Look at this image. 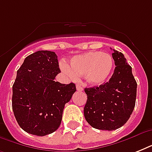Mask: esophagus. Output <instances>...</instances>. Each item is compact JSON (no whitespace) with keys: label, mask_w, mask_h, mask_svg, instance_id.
I'll list each match as a JSON object with an SVG mask.
<instances>
[{"label":"esophagus","mask_w":152,"mask_h":152,"mask_svg":"<svg viewBox=\"0 0 152 152\" xmlns=\"http://www.w3.org/2000/svg\"><path fill=\"white\" fill-rule=\"evenodd\" d=\"M76 90L78 91H82L83 89V88H82V87L80 85V84H76Z\"/></svg>","instance_id":"esophagus-1"}]
</instances>
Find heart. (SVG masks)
Masks as SVG:
<instances>
[{"label": "heart", "instance_id": "obj_1", "mask_svg": "<svg viewBox=\"0 0 152 152\" xmlns=\"http://www.w3.org/2000/svg\"><path fill=\"white\" fill-rule=\"evenodd\" d=\"M113 68L112 56L106 53L88 52L76 55L70 61V66L61 64L62 71L72 79L83 76L86 83L99 86L106 82Z\"/></svg>", "mask_w": 152, "mask_h": 152}]
</instances>
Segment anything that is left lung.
I'll list each match as a JSON object with an SVG mask.
<instances>
[{
    "label": "left lung",
    "instance_id": "8db88e82",
    "mask_svg": "<svg viewBox=\"0 0 152 152\" xmlns=\"http://www.w3.org/2000/svg\"><path fill=\"white\" fill-rule=\"evenodd\" d=\"M116 67L108 82L85 88L88 95L83 113L91 126L112 131L123 126L134 110L137 83L122 53L113 50Z\"/></svg>",
    "mask_w": 152,
    "mask_h": 152
}]
</instances>
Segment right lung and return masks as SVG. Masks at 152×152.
Instances as JSON below:
<instances>
[{
  "mask_svg": "<svg viewBox=\"0 0 152 152\" xmlns=\"http://www.w3.org/2000/svg\"><path fill=\"white\" fill-rule=\"evenodd\" d=\"M60 72L54 52L27 56L12 86V110L18 124L30 134L43 137L59 128L64 105L76 91L75 83L55 82Z\"/></svg>",
  "mask_w": 152,
  "mask_h": 152,
  "instance_id": "add662e5",
  "label": "right lung"
}]
</instances>
